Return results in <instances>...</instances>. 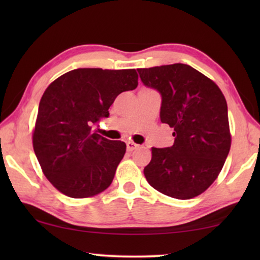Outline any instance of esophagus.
Listing matches in <instances>:
<instances>
[{"label":"esophagus","instance_id":"1","mask_svg":"<svg viewBox=\"0 0 260 260\" xmlns=\"http://www.w3.org/2000/svg\"><path fill=\"white\" fill-rule=\"evenodd\" d=\"M138 147H140V145L138 144H136V143H134V142H126V149H127V151H134L135 149H137Z\"/></svg>","mask_w":260,"mask_h":260}]
</instances>
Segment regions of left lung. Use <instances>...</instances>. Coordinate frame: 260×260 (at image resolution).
Returning a JSON list of instances; mask_svg holds the SVG:
<instances>
[{
	"instance_id": "left-lung-1",
	"label": "left lung",
	"mask_w": 260,
	"mask_h": 260,
	"mask_svg": "<svg viewBox=\"0 0 260 260\" xmlns=\"http://www.w3.org/2000/svg\"><path fill=\"white\" fill-rule=\"evenodd\" d=\"M147 87L161 94L162 123L174 127V144L152 148L145 179L159 193L188 200L218 177L230 152L227 103L211 79L189 65L138 69Z\"/></svg>"
}]
</instances>
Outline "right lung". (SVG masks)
<instances>
[{
	"label": "right lung",
	"instance_id": "right-lung-1",
	"mask_svg": "<svg viewBox=\"0 0 260 260\" xmlns=\"http://www.w3.org/2000/svg\"><path fill=\"white\" fill-rule=\"evenodd\" d=\"M135 70L77 69L53 81L42 95L33 148L42 172L70 198H88L111 184L126 144L93 130L109 117L122 92L135 90Z\"/></svg>",
	"mask_w": 260,
	"mask_h": 260
}]
</instances>
